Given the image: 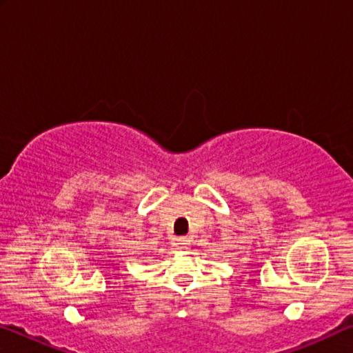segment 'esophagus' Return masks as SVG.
I'll return each instance as SVG.
<instances>
[{
    "label": "esophagus",
    "instance_id": "1",
    "mask_svg": "<svg viewBox=\"0 0 353 353\" xmlns=\"http://www.w3.org/2000/svg\"><path fill=\"white\" fill-rule=\"evenodd\" d=\"M188 238H178L176 239V245H178V249L180 250H186L188 249Z\"/></svg>",
    "mask_w": 353,
    "mask_h": 353
}]
</instances>
